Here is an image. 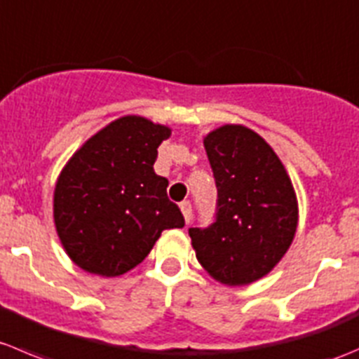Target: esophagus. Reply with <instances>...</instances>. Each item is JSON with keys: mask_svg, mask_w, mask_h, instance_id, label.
<instances>
[{"mask_svg": "<svg viewBox=\"0 0 359 359\" xmlns=\"http://www.w3.org/2000/svg\"><path fill=\"white\" fill-rule=\"evenodd\" d=\"M180 208H181V212H183V216H184V222H190V218H191V204L188 201H183L180 204Z\"/></svg>", "mask_w": 359, "mask_h": 359, "instance_id": "obj_1", "label": "esophagus"}]
</instances>
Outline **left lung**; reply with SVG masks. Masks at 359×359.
Returning <instances> with one entry per match:
<instances>
[{
  "label": "left lung",
  "mask_w": 359,
  "mask_h": 359,
  "mask_svg": "<svg viewBox=\"0 0 359 359\" xmlns=\"http://www.w3.org/2000/svg\"><path fill=\"white\" fill-rule=\"evenodd\" d=\"M204 148L218 201L211 225L188 229L191 246L216 281L250 285L279 264L295 237V190L276 151L248 127H219Z\"/></svg>",
  "instance_id": "1"
}]
</instances>
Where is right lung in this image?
<instances>
[{
  "label": "right lung",
  "instance_id": "add662e5",
  "mask_svg": "<svg viewBox=\"0 0 359 359\" xmlns=\"http://www.w3.org/2000/svg\"><path fill=\"white\" fill-rule=\"evenodd\" d=\"M171 129L143 116L115 120L85 141L59 175L54 222L67 257L90 274L115 278L148 257L165 229H183L169 181L155 175Z\"/></svg>",
  "mask_w": 359,
  "mask_h": 359
}]
</instances>
